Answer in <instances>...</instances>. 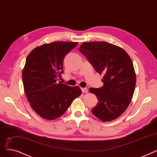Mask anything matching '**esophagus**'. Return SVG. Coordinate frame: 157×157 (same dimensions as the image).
I'll return each mask as SVG.
<instances>
[{
    "instance_id": "34e87169",
    "label": "esophagus",
    "mask_w": 157,
    "mask_h": 157,
    "mask_svg": "<svg viewBox=\"0 0 157 157\" xmlns=\"http://www.w3.org/2000/svg\"><path fill=\"white\" fill-rule=\"evenodd\" d=\"M81 89H82V91L83 93H87L88 92V90H87V88H82Z\"/></svg>"
}]
</instances>
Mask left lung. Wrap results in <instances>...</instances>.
<instances>
[{"label": "left lung", "mask_w": 157, "mask_h": 157, "mask_svg": "<svg viewBox=\"0 0 157 157\" xmlns=\"http://www.w3.org/2000/svg\"><path fill=\"white\" fill-rule=\"evenodd\" d=\"M79 52L93 68L104 76L100 88L91 87L98 103L92 113L102 121H110L120 116L132 100L136 75L128 54L121 48L105 41L82 43Z\"/></svg>", "instance_id": "8db88e82"}]
</instances>
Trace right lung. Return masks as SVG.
I'll use <instances>...</instances> for the list:
<instances>
[{"label": "right lung", "mask_w": 157, "mask_h": 157, "mask_svg": "<svg viewBox=\"0 0 157 157\" xmlns=\"http://www.w3.org/2000/svg\"><path fill=\"white\" fill-rule=\"evenodd\" d=\"M77 42L58 41L33 49L26 59L22 80L28 101L41 117L53 120L61 116L82 91L59 81L66 54Z\"/></svg>", "instance_id": "obj_1"}]
</instances>
